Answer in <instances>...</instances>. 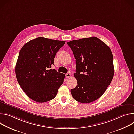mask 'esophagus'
Returning <instances> with one entry per match:
<instances>
[{
    "instance_id": "1",
    "label": "esophagus",
    "mask_w": 134,
    "mask_h": 134,
    "mask_svg": "<svg viewBox=\"0 0 134 134\" xmlns=\"http://www.w3.org/2000/svg\"><path fill=\"white\" fill-rule=\"evenodd\" d=\"M65 46H66V45H65ZM70 74H71V72H70V71H68V72L66 74V77H70L71 76V75H70Z\"/></svg>"
}]
</instances>
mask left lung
Here are the masks:
<instances>
[{"instance_id": "obj_1", "label": "left lung", "mask_w": 134, "mask_h": 134, "mask_svg": "<svg viewBox=\"0 0 134 134\" xmlns=\"http://www.w3.org/2000/svg\"><path fill=\"white\" fill-rule=\"evenodd\" d=\"M64 41L39 37L24 44L15 67L19 85L27 96L37 102L50 101L63 84L65 74L51 68L56 53Z\"/></svg>"}]
</instances>
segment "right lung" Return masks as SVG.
<instances>
[{
  "mask_svg": "<svg viewBox=\"0 0 134 134\" xmlns=\"http://www.w3.org/2000/svg\"><path fill=\"white\" fill-rule=\"evenodd\" d=\"M76 59L77 85L70 92L79 102L87 103L100 98L114 75L113 55L110 48L98 37L67 42Z\"/></svg>",
  "mask_w": 134,
  "mask_h": 134,
  "instance_id": "1",
  "label": "right lung"
}]
</instances>
